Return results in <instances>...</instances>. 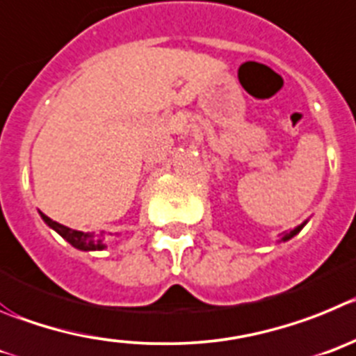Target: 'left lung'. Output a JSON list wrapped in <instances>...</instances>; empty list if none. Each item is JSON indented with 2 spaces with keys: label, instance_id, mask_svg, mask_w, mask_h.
I'll return each mask as SVG.
<instances>
[{
  "label": "left lung",
  "instance_id": "8db88e82",
  "mask_svg": "<svg viewBox=\"0 0 356 356\" xmlns=\"http://www.w3.org/2000/svg\"><path fill=\"white\" fill-rule=\"evenodd\" d=\"M303 225H305V223H303ZM303 225H298L294 230H291V232L284 234V236H282V241H287V239H291V238H293V236H296V234L303 229Z\"/></svg>",
  "mask_w": 356,
  "mask_h": 356
}]
</instances>
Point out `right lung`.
Wrapping results in <instances>:
<instances>
[{
  "instance_id": "1",
  "label": "right lung",
  "mask_w": 356,
  "mask_h": 356,
  "mask_svg": "<svg viewBox=\"0 0 356 356\" xmlns=\"http://www.w3.org/2000/svg\"><path fill=\"white\" fill-rule=\"evenodd\" d=\"M40 216H42V220L51 227V229L56 230V232H58L63 239H67V241L74 246V248L85 250V252H88V250L106 248V245H104V236H102V234L72 230V229H69V227L62 225V223L51 220V218L46 216L44 213H40Z\"/></svg>"
}]
</instances>
